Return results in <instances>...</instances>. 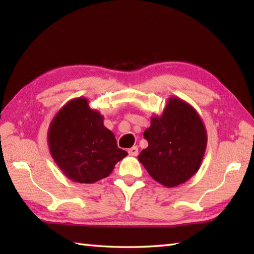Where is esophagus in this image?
Wrapping results in <instances>:
<instances>
[{
	"label": "esophagus",
	"mask_w": 254,
	"mask_h": 254,
	"mask_svg": "<svg viewBox=\"0 0 254 254\" xmlns=\"http://www.w3.org/2000/svg\"><path fill=\"white\" fill-rule=\"evenodd\" d=\"M127 153L130 154L131 156H137V154H138V148H137V146H133V147H131V148H128Z\"/></svg>",
	"instance_id": "34e87169"
}]
</instances>
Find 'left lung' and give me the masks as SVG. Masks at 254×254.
<instances>
[{
	"mask_svg": "<svg viewBox=\"0 0 254 254\" xmlns=\"http://www.w3.org/2000/svg\"><path fill=\"white\" fill-rule=\"evenodd\" d=\"M148 146L138 160L155 181L167 188L187 182L197 172L207 145V133L194 108L170 97L161 116H153L144 132Z\"/></svg>",
	"mask_w": 254,
	"mask_h": 254,
	"instance_id": "left-lung-1",
	"label": "left lung"
}]
</instances>
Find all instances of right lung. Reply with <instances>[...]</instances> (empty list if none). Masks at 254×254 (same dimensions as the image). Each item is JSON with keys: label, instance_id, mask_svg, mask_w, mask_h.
Wrapping results in <instances>:
<instances>
[{"label": "right lung", "instance_id": "right-lung-1", "mask_svg": "<svg viewBox=\"0 0 254 254\" xmlns=\"http://www.w3.org/2000/svg\"><path fill=\"white\" fill-rule=\"evenodd\" d=\"M48 144L59 168L78 183L104 179L127 155L85 97L69 100L58 111L48 130Z\"/></svg>", "mask_w": 254, "mask_h": 254}]
</instances>
